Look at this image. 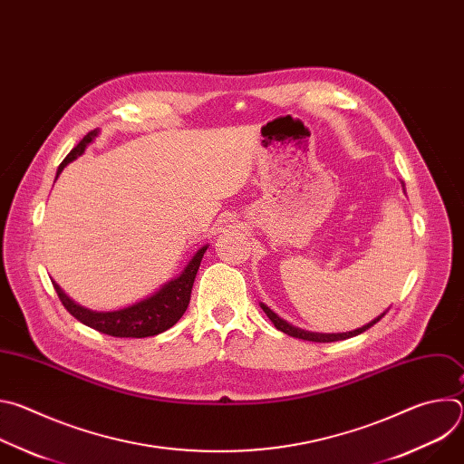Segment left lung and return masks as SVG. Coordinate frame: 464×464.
<instances>
[{"label": "left lung", "mask_w": 464, "mask_h": 464, "mask_svg": "<svg viewBox=\"0 0 464 464\" xmlns=\"http://www.w3.org/2000/svg\"><path fill=\"white\" fill-rule=\"evenodd\" d=\"M260 306H262V310H264V312H266V315L270 317V321L276 324V328H277V330H281V333H285V334H288V336H292V338H299V340H306V342H317V343L342 342V340H347V338L358 336V334L365 333V330H369L374 323H378V321L385 315V312H383L382 315H378V317H376V319H372L371 323L363 324L362 328L353 330V333H342V334H317V333H308V330H301V328H297V326H294V324H290V323L283 321V319H281L277 314H274L266 304H260Z\"/></svg>", "instance_id": "left-lung-1"}]
</instances>
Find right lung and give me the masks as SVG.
Here are the masks:
<instances>
[{
  "label": "right lung",
  "mask_w": 464,
  "mask_h": 464,
  "mask_svg": "<svg viewBox=\"0 0 464 464\" xmlns=\"http://www.w3.org/2000/svg\"><path fill=\"white\" fill-rule=\"evenodd\" d=\"M95 136H97V130L88 131L84 140L60 163L56 178L63 170L65 165L84 152V149L93 141ZM206 249H208V246L198 249L196 255L187 264V268L181 272V276L176 277L174 281L167 283L160 292H156L154 295H150L136 304H131L122 310H115V312H93V310L82 308L77 303H73L68 295H65L56 283H53V286H54L62 304L65 306V310H68L73 317H77L81 323H84L86 326L95 328L102 334H108L113 338L158 336V334L165 333V330H169L172 324H176L178 319L185 314L188 301H190L192 285H194L198 268H200V262H202Z\"/></svg>",
  "instance_id": "add662e5"
}]
</instances>
